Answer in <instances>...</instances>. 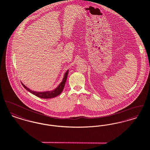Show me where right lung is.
<instances>
[{"label":"right lung","mask_w":150,"mask_h":150,"mask_svg":"<svg viewBox=\"0 0 150 150\" xmlns=\"http://www.w3.org/2000/svg\"><path fill=\"white\" fill-rule=\"evenodd\" d=\"M68 71L69 70H68L66 71V73L64 74L63 79L62 82L60 83V85L56 88L55 90H52V91H44V92H37V91H32L30 88H29L28 87L25 86L23 83H22L23 86L24 87V88L28 90V91H29L30 93H32L33 94L40 98H43V99H50V98H55L56 96H58L60 94L63 90L64 87L65 86V84L67 79V76H68Z\"/></svg>","instance_id":"obj_1"}]
</instances>
